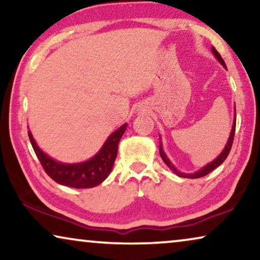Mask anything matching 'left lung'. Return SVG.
Listing matches in <instances>:
<instances>
[{
	"instance_id": "obj_1",
	"label": "left lung",
	"mask_w": 260,
	"mask_h": 260,
	"mask_svg": "<svg viewBox=\"0 0 260 260\" xmlns=\"http://www.w3.org/2000/svg\"><path fill=\"white\" fill-rule=\"evenodd\" d=\"M212 52H213V54H214V55L216 56V59L219 60L220 63H221V65L226 69V63H225V61H223V59L221 58V55H220L219 53H218V51H216V49H215L214 47H212ZM234 134H236V118H234L233 126H232V131H231L230 138H229V141H227L226 147H225V149H223V150H222L221 154H220V155L218 156V157H216V158L214 159V161H212L211 163H208L207 166H205L204 168H201L200 170H199V172L194 173V174H184V173H181V172H179V170H177V169L175 168V167H174V166L172 165V162L169 161V158L167 157L166 152L163 151V149H162V144H161V141H159V155H161V157H162V159H163V162H165L166 165L168 166L170 169H172V172L175 173L176 175H179V176H181V177H187V179H198V177L206 176V175H207V174L211 173L212 170H214V169L216 168V167H219L220 165H221V163H222L223 161H225V159L227 158V156H229V154H230L231 148H232V144H233V138H234Z\"/></svg>"
}]
</instances>
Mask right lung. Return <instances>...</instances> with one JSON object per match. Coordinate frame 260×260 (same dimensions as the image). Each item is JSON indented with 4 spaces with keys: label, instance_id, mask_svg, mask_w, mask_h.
Segmentation results:
<instances>
[{
    "label": "right lung",
    "instance_id": "add662e5",
    "mask_svg": "<svg viewBox=\"0 0 260 260\" xmlns=\"http://www.w3.org/2000/svg\"><path fill=\"white\" fill-rule=\"evenodd\" d=\"M126 125L127 124H123L118 130L110 135L98 154H95L91 159L81 163H73V165L56 162L55 159L41 151V149L35 143L30 131H28V136L42 168L51 179L67 187L92 188L101 184L111 173L117 157L118 143L126 129Z\"/></svg>",
    "mask_w": 260,
    "mask_h": 260
}]
</instances>
